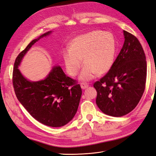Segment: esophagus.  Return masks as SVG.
Returning <instances> with one entry per match:
<instances>
[{
  "label": "esophagus",
  "instance_id": "1",
  "mask_svg": "<svg viewBox=\"0 0 156 156\" xmlns=\"http://www.w3.org/2000/svg\"><path fill=\"white\" fill-rule=\"evenodd\" d=\"M88 87V84H86V83H81V88H83V89H85V88H87Z\"/></svg>",
  "mask_w": 156,
  "mask_h": 156
}]
</instances>
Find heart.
<instances>
[{"label": "heart", "instance_id": "1", "mask_svg": "<svg viewBox=\"0 0 156 156\" xmlns=\"http://www.w3.org/2000/svg\"><path fill=\"white\" fill-rule=\"evenodd\" d=\"M63 51L62 56L66 69L72 77L80 75L83 81H89L98 73L109 71L114 63L116 44L114 37L108 32L92 31L74 38Z\"/></svg>", "mask_w": 156, "mask_h": 156}]
</instances>
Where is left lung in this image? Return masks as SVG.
Masks as SVG:
<instances>
[{
	"mask_svg": "<svg viewBox=\"0 0 156 156\" xmlns=\"http://www.w3.org/2000/svg\"><path fill=\"white\" fill-rule=\"evenodd\" d=\"M123 47L105 75L94 83L96 104L105 114L120 117L137 105L146 81V56L139 40L124 30Z\"/></svg>",
	"mask_w": 156,
	"mask_h": 156,
	"instance_id": "left-lung-1",
	"label": "left lung"
}]
</instances>
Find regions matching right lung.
<instances>
[{
	"label": "right lung",
	"instance_id": "right-lung-1",
	"mask_svg": "<svg viewBox=\"0 0 156 156\" xmlns=\"http://www.w3.org/2000/svg\"><path fill=\"white\" fill-rule=\"evenodd\" d=\"M32 40L18 55L14 62L12 83L18 100L29 114L40 123L50 127L68 124L76 114L82 90L76 80L65 75L60 66H55L44 80L30 82L18 69L22 58L41 37Z\"/></svg>",
	"mask_w": 156,
	"mask_h": 156
}]
</instances>
